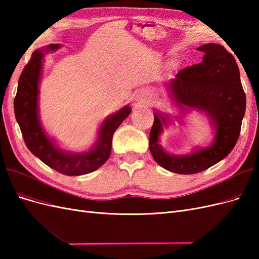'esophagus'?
Wrapping results in <instances>:
<instances>
[{"instance_id": "34e87169", "label": "esophagus", "mask_w": 259, "mask_h": 259, "mask_svg": "<svg viewBox=\"0 0 259 259\" xmlns=\"http://www.w3.org/2000/svg\"><path fill=\"white\" fill-rule=\"evenodd\" d=\"M138 101H140V103H146L147 99H148V94L147 93H143L142 95L138 96Z\"/></svg>"}]
</instances>
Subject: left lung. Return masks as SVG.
Instances as JSON below:
<instances>
[{
    "label": "left lung",
    "instance_id": "8db88e82",
    "mask_svg": "<svg viewBox=\"0 0 259 259\" xmlns=\"http://www.w3.org/2000/svg\"><path fill=\"white\" fill-rule=\"evenodd\" d=\"M198 51L204 53L203 60L180 70L166 89L180 109H195L206 114L215 131L213 143L187 155L169 154L159 144L163 126L169 122L160 111L154 113L149 139L154 161L176 174H197L226 158L238 142L245 113L246 98L236 59L215 43L201 45Z\"/></svg>",
    "mask_w": 259,
    "mask_h": 259
}]
</instances>
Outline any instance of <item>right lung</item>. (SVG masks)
<instances>
[{
	"mask_svg": "<svg viewBox=\"0 0 259 259\" xmlns=\"http://www.w3.org/2000/svg\"><path fill=\"white\" fill-rule=\"evenodd\" d=\"M59 48L58 44H50L33 52L19 77L17 94L14 100L15 116L25 144L31 152L46 165L61 174L79 176L96 170L109 159L114 132L130 115L132 108L125 106L107 117L100 126L98 139L90 151L72 153L60 149L55 140L44 132L37 109L43 58L46 54L57 51Z\"/></svg>",
	"mask_w": 259,
	"mask_h": 259,
	"instance_id": "1",
	"label": "right lung"
}]
</instances>
